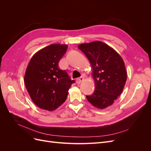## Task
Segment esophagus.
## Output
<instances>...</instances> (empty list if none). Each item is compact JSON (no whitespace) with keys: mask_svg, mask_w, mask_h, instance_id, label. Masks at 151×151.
I'll list each match as a JSON object with an SVG mask.
<instances>
[{"mask_svg":"<svg viewBox=\"0 0 151 151\" xmlns=\"http://www.w3.org/2000/svg\"><path fill=\"white\" fill-rule=\"evenodd\" d=\"M83 81H84V77H79V78H77V79H76V83L79 84H81Z\"/></svg>","mask_w":151,"mask_h":151,"instance_id":"1","label":"esophagus"}]
</instances>
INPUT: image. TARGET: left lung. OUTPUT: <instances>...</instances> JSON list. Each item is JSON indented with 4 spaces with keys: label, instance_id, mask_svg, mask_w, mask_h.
<instances>
[{
    "label": "left lung",
    "instance_id": "obj_1",
    "mask_svg": "<svg viewBox=\"0 0 151 151\" xmlns=\"http://www.w3.org/2000/svg\"><path fill=\"white\" fill-rule=\"evenodd\" d=\"M78 48L92 67L95 90L91 95L86 96L88 101L99 109L111 106L122 93L127 81L123 60L115 50L99 41L82 43Z\"/></svg>",
    "mask_w": 151,
    "mask_h": 151
}]
</instances>
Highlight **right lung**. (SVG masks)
<instances>
[{"instance_id":"1","label":"right lung","mask_w":151,"mask_h":151,"mask_svg":"<svg viewBox=\"0 0 151 151\" xmlns=\"http://www.w3.org/2000/svg\"><path fill=\"white\" fill-rule=\"evenodd\" d=\"M67 45L52 44L32 57L24 75L26 88L39 108L52 111L64 103L68 91L75 83L58 62L67 50Z\"/></svg>"}]
</instances>
